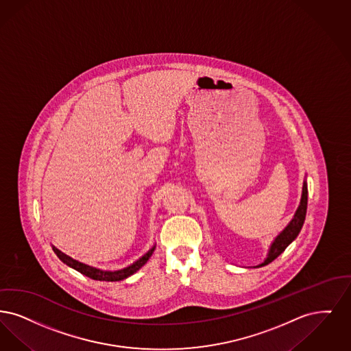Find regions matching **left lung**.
<instances>
[{
    "instance_id": "1",
    "label": "left lung",
    "mask_w": 351,
    "mask_h": 351,
    "mask_svg": "<svg viewBox=\"0 0 351 351\" xmlns=\"http://www.w3.org/2000/svg\"><path fill=\"white\" fill-rule=\"evenodd\" d=\"M306 204H308V187H306V180H304L303 189H302V198H300V203H299V207H298L296 213L293 214V217L291 219L290 223L273 240V243L269 247L266 258L263 259V262H261L259 265L254 266V267H262V266H266L270 262H273L298 237V234L300 233L302 227L304 224Z\"/></svg>"
}]
</instances>
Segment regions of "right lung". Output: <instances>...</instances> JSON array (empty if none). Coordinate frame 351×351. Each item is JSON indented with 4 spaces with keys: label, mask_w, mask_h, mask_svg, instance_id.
Here are the masks:
<instances>
[{
    "label": "right lung",
    "mask_w": 351,
    "mask_h": 351,
    "mask_svg": "<svg viewBox=\"0 0 351 351\" xmlns=\"http://www.w3.org/2000/svg\"><path fill=\"white\" fill-rule=\"evenodd\" d=\"M154 247H156V244L153 245L152 247L148 252H145L141 257H138L136 261H134L132 263H130L125 267L118 269V270H104V269H98V267H94V266L86 265L84 262H80L77 259L72 258V257L66 256L65 253H62L56 246L52 245V249H53L55 254L66 266L75 269L82 275H86L89 278H92L94 280H104V282H119V280H123V279L135 274L137 270H140L148 262V259L151 258V256L154 252Z\"/></svg>",
    "instance_id": "obj_1"
}]
</instances>
